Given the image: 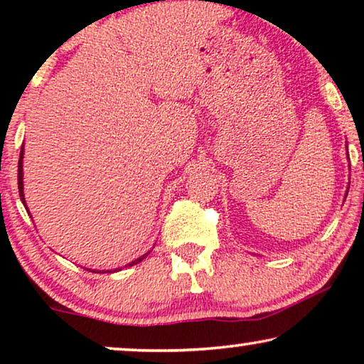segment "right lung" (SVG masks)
I'll use <instances>...</instances> for the list:
<instances>
[{
	"mask_svg": "<svg viewBox=\"0 0 364 364\" xmlns=\"http://www.w3.org/2000/svg\"><path fill=\"white\" fill-rule=\"evenodd\" d=\"M23 154H24V151L21 147V154H19V162H18V188H19V197H21L23 205L26 207V202H24V193H23ZM146 257H147V253H146V255H142L141 258H137V260H134L132 263H129V267H132V265H136V263L142 262Z\"/></svg>",
	"mask_w": 364,
	"mask_h": 364,
	"instance_id": "right-lung-1",
	"label": "right lung"
}]
</instances>
